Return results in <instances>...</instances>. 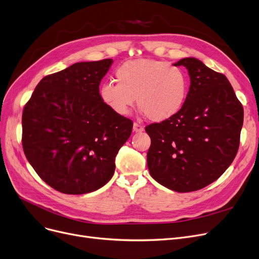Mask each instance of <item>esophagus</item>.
<instances>
[{"mask_svg":"<svg viewBox=\"0 0 259 259\" xmlns=\"http://www.w3.org/2000/svg\"><path fill=\"white\" fill-rule=\"evenodd\" d=\"M133 131L134 132H142V131H144V127L138 122H134L133 123Z\"/></svg>","mask_w":259,"mask_h":259,"instance_id":"34e87169","label":"esophagus"}]
</instances>
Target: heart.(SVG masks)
<instances>
[{"label":"heart","mask_w":259,"mask_h":259,"mask_svg":"<svg viewBox=\"0 0 259 259\" xmlns=\"http://www.w3.org/2000/svg\"><path fill=\"white\" fill-rule=\"evenodd\" d=\"M117 83L99 89L102 102L115 114L125 116L137 102L153 121L171 118L182 109L188 92V77L169 62L137 59L122 63L115 72Z\"/></svg>","instance_id":"b5f03b06"}]
</instances>
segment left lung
I'll return each instance as SVG.
<instances>
[{"instance_id": "obj_1", "label": "left lung", "mask_w": 259, "mask_h": 259, "mask_svg": "<svg viewBox=\"0 0 259 259\" xmlns=\"http://www.w3.org/2000/svg\"><path fill=\"white\" fill-rule=\"evenodd\" d=\"M174 65L187 69L189 91L175 116L145 128L151 139L147 165L156 182L188 193L216 181L234 161L243 108L223 74L193 57Z\"/></svg>"}]
</instances>
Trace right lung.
Returning a JSON list of instances; mask_svg holds the SVG:
<instances>
[{"instance_id": "add662e5", "label": "right lung", "mask_w": 259, "mask_h": 259, "mask_svg": "<svg viewBox=\"0 0 259 259\" xmlns=\"http://www.w3.org/2000/svg\"><path fill=\"white\" fill-rule=\"evenodd\" d=\"M112 59L77 62L42 78L22 115V145L38 176L67 195L94 192L115 170V156L132 132L131 119L99 97Z\"/></svg>"}]
</instances>
